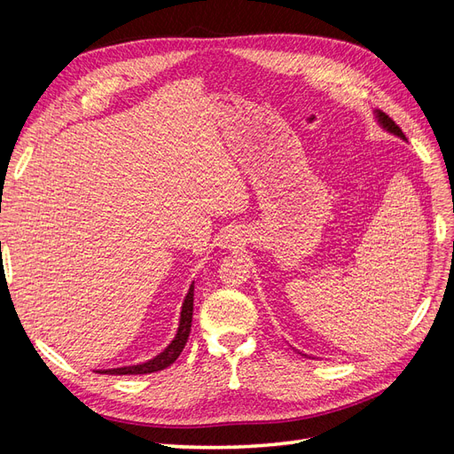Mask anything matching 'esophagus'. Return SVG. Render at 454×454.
<instances>
[{
	"label": "esophagus",
	"instance_id": "1",
	"mask_svg": "<svg viewBox=\"0 0 454 454\" xmlns=\"http://www.w3.org/2000/svg\"><path fill=\"white\" fill-rule=\"evenodd\" d=\"M217 242H219V246H222V248H237V244L242 242V235L235 229H229V231L223 232L222 237H219Z\"/></svg>",
	"mask_w": 454,
	"mask_h": 454
}]
</instances>
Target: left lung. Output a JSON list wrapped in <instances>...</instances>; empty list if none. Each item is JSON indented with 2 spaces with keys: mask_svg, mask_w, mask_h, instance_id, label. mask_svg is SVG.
I'll return each mask as SVG.
<instances>
[{
  "mask_svg": "<svg viewBox=\"0 0 454 454\" xmlns=\"http://www.w3.org/2000/svg\"><path fill=\"white\" fill-rule=\"evenodd\" d=\"M375 117H377V121H379V125L384 129V130H388L390 134H394V136H397V138H402V140H405V134L402 132V129L395 125V122L387 115V114H382V112H375ZM303 356H307V354H303Z\"/></svg>",
  "mask_w": 454,
  "mask_h": 454,
  "instance_id": "left-lung-1",
  "label": "left lung"
}]
</instances>
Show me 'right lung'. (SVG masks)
<instances>
[{
	"instance_id": "right-lung-1",
	"label": "right lung",
	"mask_w": 454,
	"mask_h": 454,
	"mask_svg": "<svg viewBox=\"0 0 454 454\" xmlns=\"http://www.w3.org/2000/svg\"><path fill=\"white\" fill-rule=\"evenodd\" d=\"M193 292H195V286L191 284L189 292L184 299V305H182L180 325H177L176 337L170 340V345L164 348L160 354H157L155 358H151V360H147L144 364H138V365H127V367H115V369H98L96 373H102V375H145V373H155V371L167 369L168 365H172L177 360V356L182 354L185 342L189 339V333H191V320H193Z\"/></svg>"
}]
</instances>
